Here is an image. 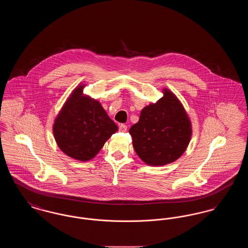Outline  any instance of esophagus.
Wrapping results in <instances>:
<instances>
[{
  "instance_id": "esophagus-1",
  "label": "esophagus",
  "mask_w": 248,
  "mask_h": 248,
  "mask_svg": "<svg viewBox=\"0 0 248 248\" xmlns=\"http://www.w3.org/2000/svg\"><path fill=\"white\" fill-rule=\"evenodd\" d=\"M119 131L120 132H126L127 131V126L125 124H120L119 125Z\"/></svg>"
}]
</instances>
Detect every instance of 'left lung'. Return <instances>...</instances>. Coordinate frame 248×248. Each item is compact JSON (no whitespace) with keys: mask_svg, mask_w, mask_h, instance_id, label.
<instances>
[{"mask_svg":"<svg viewBox=\"0 0 248 248\" xmlns=\"http://www.w3.org/2000/svg\"><path fill=\"white\" fill-rule=\"evenodd\" d=\"M143 108L140 121L129 134L133 147L146 165L162 166L175 162L189 146L192 128L187 111L172 91Z\"/></svg>","mask_w":248,"mask_h":248,"instance_id":"1","label":"left lung"}]
</instances>
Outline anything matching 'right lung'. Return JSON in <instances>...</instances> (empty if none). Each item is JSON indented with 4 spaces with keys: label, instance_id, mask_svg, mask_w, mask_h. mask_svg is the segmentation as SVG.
I'll return each mask as SVG.
<instances>
[{
    "label": "right lung",
    "instance_id": "obj_1",
    "mask_svg": "<svg viewBox=\"0 0 248 248\" xmlns=\"http://www.w3.org/2000/svg\"><path fill=\"white\" fill-rule=\"evenodd\" d=\"M84 86L80 83L71 92L53 124L59 149L82 162L93 159L111 135L118 131L100 102L83 94Z\"/></svg>",
    "mask_w": 248,
    "mask_h": 248
}]
</instances>
